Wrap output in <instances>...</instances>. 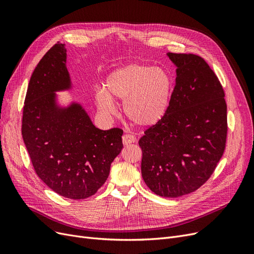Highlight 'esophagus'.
<instances>
[{
  "label": "esophagus",
  "mask_w": 254,
  "mask_h": 254,
  "mask_svg": "<svg viewBox=\"0 0 254 254\" xmlns=\"http://www.w3.org/2000/svg\"><path fill=\"white\" fill-rule=\"evenodd\" d=\"M136 140H135V136L132 135V134H129V133H125L124 135H123V144H124L125 146L131 144V143H134Z\"/></svg>",
  "instance_id": "34e87169"
}]
</instances>
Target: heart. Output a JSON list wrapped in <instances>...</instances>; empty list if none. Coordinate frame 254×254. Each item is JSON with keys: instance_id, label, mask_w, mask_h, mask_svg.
<instances>
[{"instance_id": "1", "label": "heart", "mask_w": 254, "mask_h": 254, "mask_svg": "<svg viewBox=\"0 0 254 254\" xmlns=\"http://www.w3.org/2000/svg\"><path fill=\"white\" fill-rule=\"evenodd\" d=\"M174 93V79L164 68L131 64L113 71L98 90L96 104L107 114L117 110L113 99L124 102L126 118L140 127H152L163 120Z\"/></svg>"}]
</instances>
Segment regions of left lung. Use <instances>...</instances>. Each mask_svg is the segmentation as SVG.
Instances as JSON below:
<instances>
[{"instance_id":"8db88e82","label":"left lung","mask_w":254,"mask_h":254,"mask_svg":"<svg viewBox=\"0 0 254 254\" xmlns=\"http://www.w3.org/2000/svg\"><path fill=\"white\" fill-rule=\"evenodd\" d=\"M177 66L165 117L139 141L142 177L153 193L180 197L210 178L226 148L225 92L205 60L194 54L167 53Z\"/></svg>"}]
</instances>
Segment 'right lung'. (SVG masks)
Returning <instances> with one entry per match:
<instances>
[{
    "label": "right lung",
    "instance_id": "right-lung-1",
    "mask_svg": "<svg viewBox=\"0 0 254 254\" xmlns=\"http://www.w3.org/2000/svg\"><path fill=\"white\" fill-rule=\"evenodd\" d=\"M64 44L51 48L30 77L22 136L38 177L60 196L84 199L106 182L122 151L123 130H101L80 104L60 107L58 91L71 89Z\"/></svg>",
    "mask_w": 254,
    "mask_h": 254
}]
</instances>
